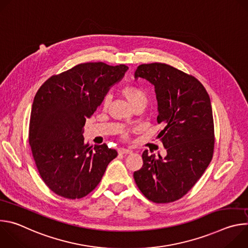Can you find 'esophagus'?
<instances>
[{"label":"esophagus","instance_id":"34e87169","mask_svg":"<svg viewBox=\"0 0 248 248\" xmlns=\"http://www.w3.org/2000/svg\"><path fill=\"white\" fill-rule=\"evenodd\" d=\"M131 153H132V151L129 149H124V148L119 149V154H122V155H127V154H131Z\"/></svg>","mask_w":248,"mask_h":248}]
</instances>
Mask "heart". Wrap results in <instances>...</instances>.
I'll return each mask as SVG.
<instances>
[{
	"label": "heart",
	"instance_id": "obj_1",
	"mask_svg": "<svg viewBox=\"0 0 248 248\" xmlns=\"http://www.w3.org/2000/svg\"><path fill=\"white\" fill-rule=\"evenodd\" d=\"M122 94L125 97V99L130 103V105L133 106L141 103V102H144L147 103V95L144 92V90L142 88H140L137 85L134 84H128L125 85L123 89H122ZM111 101V96L109 94L105 95L102 99L101 102V106L103 109H107L109 107V104ZM128 137V132L127 131H124L123 132V138L126 139Z\"/></svg>",
	"mask_w": 248,
	"mask_h": 248
}]
</instances>
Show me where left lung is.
<instances>
[{"mask_svg":"<svg viewBox=\"0 0 248 248\" xmlns=\"http://www.w3.org/2000/svg\"><path fill=\"white\" fill-rule=\"evenodd\" d=\"M135 78L155 86L158 100V134L167 150L162 158L142 154L143 166L134 171L135 184L155 203H170L185 196L201 178L214 153L215 133L211 101L194 77L167 63L137 66Z\"/></svg>","mask_w":248,"mask_h":248,"instance_id":"left-lung-1","label":"left lung"}]
</instances>
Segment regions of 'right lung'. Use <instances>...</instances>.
Instances as JSON below:
<instances>
[{"label":"right lung","instance_id":"obj_1","mask_svg":"<svg viewBox=\"0 0 248 248\" xmlns=\"http://www.w3.org/2000/svg\"><path fill=\"white\" fill-rule=\"evenodd\" d=\"M125 64L79 63L52 76L32 104L28 140L42 181L56 194L79 199L95 189L118 156L104 143L84 142V125L110 86L121 80Z\"/></svg>","mask_w":248,"mask_h":248}]
</instances>
